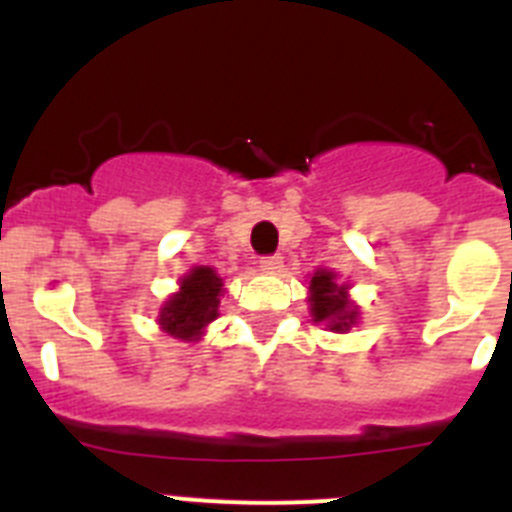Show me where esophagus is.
I'll list each match as a JSON object with an SVG mask.
<instances>
[{
  "label": "esophagus",
  "mask_w": 512,
  "mask_h": 512,
  "mask_svg": "<svg viewBox=\"0 0 512 512\" xmlns=\"http://www.w3.org/2000/svg\"><path fill=\"white\" fill-rule=\"evenodd\" d=\"M282 264L284 259L279 256V253H274V256H264V259H261V269L264 271H279L282 269Z\"/></svg>",
  "instance_id": "obj_1"
}]
</instances>
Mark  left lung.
Segmentation results:
<instances>
[{
    "label": "left lung",
    "mask_w": 512,
    "mask_h": 512,
    "mask_svg": "<svg viewBox=\"0 0 512 512\" xmlns=\"http://www.w3.org/2000/svg\"><path fill=\"white\" fill-rule=\"evenodd\" d=\"M310 315L333 333H346L359 320V307L348 300V287L336 282L333 271L318 269L310 279Z\"/></svg>",
    "instance_id": "left-lung-1"
}]
</instances>
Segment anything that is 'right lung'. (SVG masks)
Returning <instances> with one entry per match:
<instances>
[{
	"label": "right lung",
	"instance_id": "1",
	"mask_svg": "<svg viewBox=\"0 0 512 512\" xmlns=\"http://www.w3.org/2000/svg\"><path fill=\"white\" fill-rule=\"evenodd\" d=\"M223 279L210 266H194L179 284V292L166 300L158 315L164 333L179 341H197L202 330L217 318Z\"/></svg>",
	"mask_w": 512,
	"mask_h": 512
}]
</instances>
